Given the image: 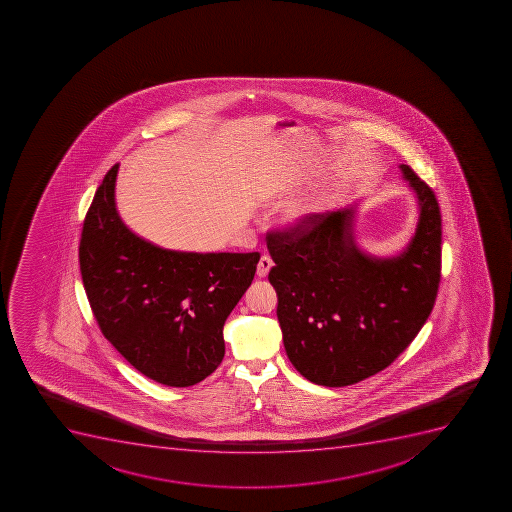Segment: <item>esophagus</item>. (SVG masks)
<instances>
[{
    "instance_id": "1",
    "label": "esophagus",
    "mask_w": 512,
    "mask_h": 512,
    "mask_svg": "<svg viewBox=\"0 0 512 512\" xmlns=\"http://www.w3.org/2000/svg\"><path fill=\"white\" fill-rule=\"evenodd\" d=\"M272 264L274 263H272V259L269 256H263V258L259 259L258 276L266 277L269 271H271Z\"/></svg>"
}]
</instances>
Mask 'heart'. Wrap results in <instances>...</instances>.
I'll list each match as a JSON object with an SVG mask.
<instances>
[{"mask_svg":"<svg viewBox=\"0 0 512 512\" xmlns=\"http://www.w3.org/2000/svg\"><path fill=\"white\" fill-rule=\"evenodd\" d=\"M312 214L310 207H298L294 210V217H302V215Z\"/></svg>","mask_w":512,"mask_h":512,"instance_id":"1","label":"heart"}]
</instances>
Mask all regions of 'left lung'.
I'll return each mask as SVG.
<instances>
[{
    "label": "left lung",
    "instance_id": "obj_1",
    "mask_svg": "<svg viewBox=\"0 0 512 512\" xmlns=\"http://www.w3.org/2000/svg\"><path fill=\"white\" fill-rule=\"evenodd\" d=\"M418 197L405 251L374 258L352 236L354 207L308 214L267 233L276 266L277 318L290 362L323 387H346L387 369L418 336L436 303L442 218L431 187L400 166Z\"/></svg>",
    "mask_w": 512,
    "mask_h": 512
}]
</instances>
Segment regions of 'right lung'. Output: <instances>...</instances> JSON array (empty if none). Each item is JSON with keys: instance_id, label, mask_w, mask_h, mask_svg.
Listing matches in <instances>:
<instances>
[{"instance_id": "add662e5", "label": "right lung", "mask_w": 512, "mask_h": 512, "mask_svg": "<svg viewBox=\"0 0 512 512\" xmlns=\"http://www.w3.org/2000/svg\"><path fill=\"white\" fill-rule=\"evenodd\" d=\"M112 166L83 223L80 271L104 338L168 387H191L225 356L223 325L254 279L259 253H181L155 246L117 214Z\"/></svg>"}]
</instances>
